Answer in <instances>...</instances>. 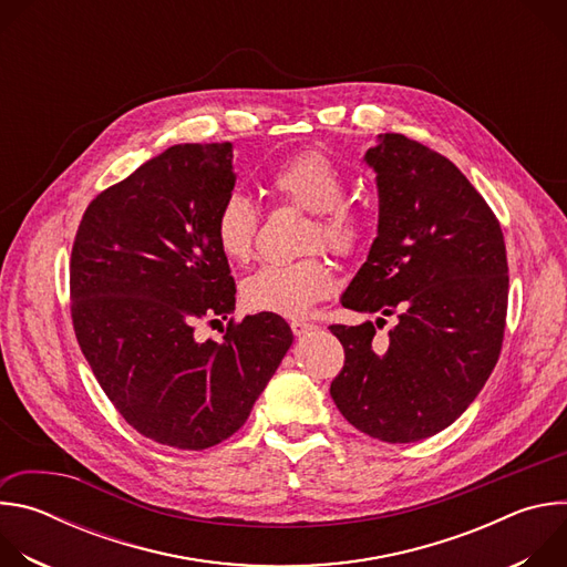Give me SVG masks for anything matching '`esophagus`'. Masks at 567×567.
Listing matches in <instances>:
<instances>
[{
    "mask_svg": "<svg viewBox=\"0 0 567 567\" xmlns=\"http://www.w3.org/2000/svg\"><path fill=\"white\" fill-rule=\"evenodd\" d=\"M289 326H291V332L296 334V337H305V334H309L311 330H316V326H313V322H309V320H291L289 322Z\"/></svg>",
    "mask_w": 567,
    "mask_h": 567,
    "instance_id": "esophagus-1",
    "label": "esophagus"
}]
</instances>
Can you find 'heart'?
<instances>
[{"label":"heart","mask_w":567,"mask_h":567,"mask_svg":"<svg viewBox=\"0 0 567 567\" xmlns=\"http://www.w3.org/2000/svg\"><path fill=\"white\" fill-rule=\"evenodd\" d=\"M267 190L285 206L307 210L305 247H326L339 258L361 254L370 235L368 215L346 202L348 182L337 161L307 147L289 156L269 175ZM260 210L241 193H228L213 219V237L228 262L245 265L254 256ZM334 276L326 256L313 251L293 262L262 265L241 280L239 296L251 311L296 318L330 296Z\"/></svg>","instance_id":"b5f03b06"}]
</instances>
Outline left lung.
<instances>
[{
    "instance_id": "obj_1",
    "label": "left lung",
    "mask_w": 567,
    "mask_h": 567,
    "mask_svg": "<svg viewBox=\"0 0 567 567\" xmlns=\"http://www.w3.org/2000/svg\"><path fill=\"white\" fill-rule=\"evenodd\" d=\"M365 161L377 173L379 235L341 302L396 316V326L385 346L372 341V322L330 326L346 352L330 394L361 433L406 444L451 426L496 368L507 249L489 204L440 152L383 134Z\"/></svg>"
}]
</instances>
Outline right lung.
<instances>
[{
	"instance_id": "right-lung-1",
	"label": "right lung",
	"mask_w": 567,
	"mask_h": 567,
	"mask_svg": "<svg viewBox=\"0 0 567 567\" xmlns=\"http://www.w3.org/2000/svg\"><path fill=\"white\" fill-rule=\"evenodd\" d=\"M230 143H184L99 193L69 260L80 350L121 417L141 435L202 451L245 426L293 334L278 313L228 320L235 280L213 219L235 186Z\"/></svg>"
}]
</instances>
